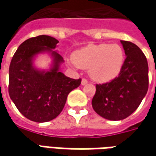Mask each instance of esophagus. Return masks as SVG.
<instances>
[{
	"label": "esophagus",
	"instance_id": "obj_1",
	"mask_svg": "<svg viewBox=\"0 0 156 156\" xmlns=\"http://www.w3.org/2000/svg\"><path fill=\"white\" fill-rule=\"evenodd\" d=\"M86 84H87V79H82L81 80V85H86Z\"/></svg>",
	"mask_w": 156,
	"mask_h": 156
}]
</instances>
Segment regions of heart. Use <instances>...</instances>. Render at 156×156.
I'll return each instance as SVG.
<instances>
[{
  "label": "heart",
  "instance_id": "1",
  "mask_svg": "<svg viewBox=\"0 0 156 156\" xmlns=\"http://www.w3.org/2000/svg\"><path fill=\"white\" fill-rule=\"evenodd\" d=\"M72 60L78 68L88 69L94 81L108 82L120 74L125 55L118 44H89L75 51Z\"/></svg>",
  "mask_w": 156,
  "mask_h": 156
}]
</instances>
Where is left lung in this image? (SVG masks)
Wrapping results in <instances>:
<instances>
[{"instance_id": "left-lung-1", "label": "left lung", "mask_w": 156, "mask_h": 156, "mask_svg": "<svg viewBox=\"0 0 156 156\" xmlns=\"http://www.w3.org/2000/svg\"><path fill=\"white\" fill-rule=\"evenodd\" d=\"M126 59L118 77L109 82L96 84L92 107L99 115L120 121L133 114L148 88L147 58L138 46L121 41Z\"/></svg>"}]
</instances>
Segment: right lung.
Masks as SVG:
<instances>
[{"label": "right lung", "mask_w": 156, "mask_h": 156, "mask_svg": "<svg viewBox=\"0 0 156 156\" xmlns=\"http://www.w3.org/2000/svg\"><path fill=\"white\" fill-rule=\"evenodd\" d=\"M59 41L48 35L26 40L19 46L9 66V93L17 109L35 122H46L62 111L67 97L78 87L81 79H72L59 71L63 58L54 51ZM48 51L53 57L50 70L41 71L33 66V59Z\"/></svg>", "instance_id": "right-lung-1"}]
</instances>
